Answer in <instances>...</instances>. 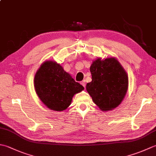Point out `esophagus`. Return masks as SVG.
Listing matches in <instances>:
<instances>
[{
  "instance_id": "obj_1",
  "label": "esophagus",
  "mask_w": 156,
  "mask_h": 156,
  "mask_svg": "<svg viewBox=\"0 0 156 156\" xmlns=\"http://www.w3.org/2000/svg\"><path fill=\"white\" fill-rule=\"evenodd\" d=\"M80 84L83 86L84 87H86V81L85 80H82L81 82H80Z\"/></svg>"
}]
</instances>
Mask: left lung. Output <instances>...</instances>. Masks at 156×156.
Instances as JSON below:
<instances>
[{
  "instance_id": "1",
  "label": "left lung",
  "mask_w": 156,
  "mask_h": 156,
  "mask_svg": "<svg viewBox=\"0 0 156 156\" xmlns=\"http://www.w3.org/2000/svg\"><path fill=\"white\" fill-rule=\"evenodd\" d=\"M92 81L87 90L92 101L102 111H112L121 103L127 94V72L115 58H98L90 67Z\"/></svg>"
}]
</instances>
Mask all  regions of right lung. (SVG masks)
I'll return each instance as SVG.
<instances>
[{"label": "right lung", "mask_w": 156, "mask_h": 156, "mask_svg": "<svg viewBox=\"0 0 156 156\" xmlns=\"http://www.w3.org/2000/svg\"><path fill=\"white\" fill-rule=\"evenodd\" d=\"M34 88L41 101L48 108L63 111L71 105L74 94L84 89L56 62H44L36 72Z\"/></svg>", "instance_id": "1"}]
</instances>
